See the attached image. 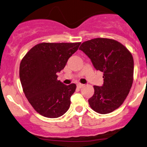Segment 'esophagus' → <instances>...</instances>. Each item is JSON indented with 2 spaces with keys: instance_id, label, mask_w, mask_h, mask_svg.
<instances>
[{
  "instance_id": "1",
  "label": "esophagus",
  "mask_w": 147,
  "mask_h": 147,
  "mask_svg": "<svg viewBox=\"0 0 147 147\" xmlns=\"http://www.w3.org/2000/svg\"><path fill=\"white\" fill-rule=\"evenodd\" d=\"M83 84H81V83H78L77 86V88H79V89H81V88H82L83 87Z\"/></svg>"
}]
</instances>
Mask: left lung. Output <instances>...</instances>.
<instances>
[{
    "label": "left lung",
    "mask_w": 147,
    "mask_h": 147,
    "mask_svg": "<svg viewBox=\"0 0 147 147\" xmlns=\"http://www.w3.org/2000/svg\"><path fill=\"white\" fill-rule=\"evenodd\" d=\"M79 50L90 58L97 70L103 72L102 86H94L89 105L105 114L118 109L128 96L133 82L134 60L126 47L114 40L95 38L83 42Z\"/></svg>",
    "instance_id": "left-lung-1"
}]
</instances>
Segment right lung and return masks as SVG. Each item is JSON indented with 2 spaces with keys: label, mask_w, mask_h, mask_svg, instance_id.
<instances>
[{
  "label": "right lung",
  "mask_w": 147,
  "mask_h": 147,
  "mask_svg": "<svg viewBox=\"0 0 147 147\" xmlns=\"http://www.w3.org/2000/svg\"><path fill=\"white\" fill-rule=\"evenodd\" d=\"M81 42L41 43L33 47L21 60L19 77L23 92L35 110L43 116L56 118L69 108L75 83L58 81L57 72L65 67L68 58Z\"/></svg>",
  "instance_id": "right-lung-1"
}]
</instances>
